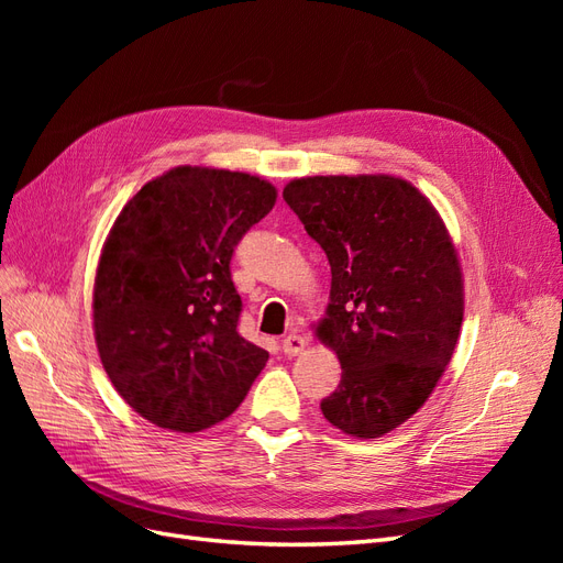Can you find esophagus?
<instances>
[{
	"label": "esophagus",
	"instance_id": "esophagus-1",
	"mask_svg": "<svg viewBox=\"0 0 563 563\" xmlns=\"http://www.w3.org/2000/svg\"><path fill=\"white\" fill-rule=\"evenodd\" d=\"M305 345H308V340H305L300 333H288L284 340H282V350L286 356H298L302 354Z\"/></svg>",
	"mask_w": 563,
	"mask_h": 563
}]
</instances>
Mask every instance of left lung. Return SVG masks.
Masks as SVG:
<instances>
[{
  "label": "left lung",
  "mask_w": 563,
  "mask_h": 563,
  "mask_svg": "<svg viewBox=\"0 0 563 563\" xmlns=\"http://www.w3.org/2000/svg\"><path fill=\"white\" fill-rule=\"evenodd\" d=\"M284 199L331 265L317 338L340 385L321 401L338 430L376 439L411 418L446 371L463 327V269L444 220L395 176H312Z\"/></svg>",
  "instance_id": "8db88e82"
}]
</instances>
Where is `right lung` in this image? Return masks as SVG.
I'll list each match as a JSON object with an SVG mask.
<instances>
[{
	"label": "right lung",
	"instance_id": "right-lung-1",
	"mask_svg": "<svg viewBox=\"0 0 563 563\" xmlns=\"http://www.w3.org/2000/svg\"><path fill=\"white\" fill-rule=\"evenodd\" d=\"M275 201L258 176L176 166L117 216L96 269L93 335L114 389L157 428L225 420L263 371L269 354L236 331L230 261Z\"/></svg>",
	"mask_w": 563,
	"mask_h": 563
}]
</instances>
